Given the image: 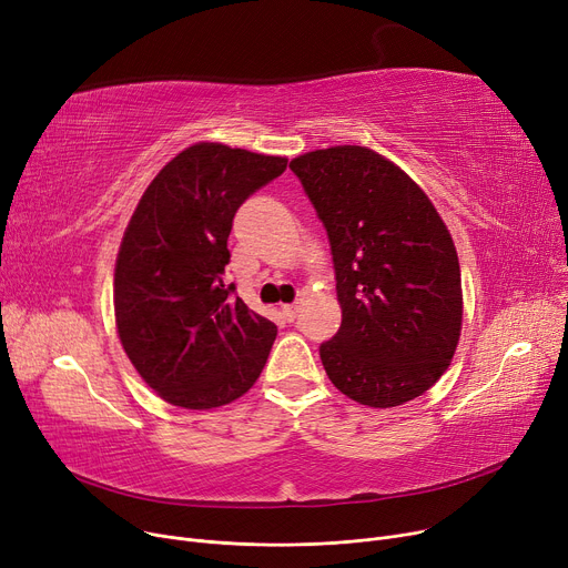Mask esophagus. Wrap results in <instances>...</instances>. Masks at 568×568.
<instances>
[{
    "label": "esophagus",
    "instance_id": "34e87169",
    "mask_svg": "<svg viewBox=\"0 0 568 568\" xmlns=\"http://www.w3.org/2000/svg\"><path fill=\"white\" fill-rule=\"evenodd\" d=\"M283 315H285V320H287V322H294V317H296V306H294V304L283 306Z\"/></svg>",
    "mask_w": 568,
    "mask_h": 568
}]
</instances>
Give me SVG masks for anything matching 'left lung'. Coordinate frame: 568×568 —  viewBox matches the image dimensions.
<instances>
[{
  "label": "left lung",
  "mask_w": 568,
  "mask_h": 568,
  "mask_svg": "<svg viewBox=\"0 0 568 568\" xmlns=\"http://www.w3.org/2000/svg\"><path fill=\"white\" fill-rule=\"evenodd\" d=\"M329 234L341 329L320 345L338 392L368 407L426 394L460 338L454 239L428 195L373 149L341 144L290 163Z\"/></svg>",
  "instance_id": "8db88e82"
}]
</instances>
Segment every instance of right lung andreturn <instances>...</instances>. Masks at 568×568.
<instances>
[{
    "label": "right lung",
    "mask_w": 568,
    "mask_h": 568,
    "mask_svg": "<svg viewBox=\"0 0 568 568\" xmlns=\"http://www.w3.org/2000/svg\"><path fill=\"white\" fill-rule=\"evenodd\" d=\"M287 168L283 156L197 142L146 186L114 264V320L140 377L168 403L212 409L260 377L276 324L223 283L236 209Z\"/></svg>",
    "instance_id": "obj_1"
}]
</instances>
